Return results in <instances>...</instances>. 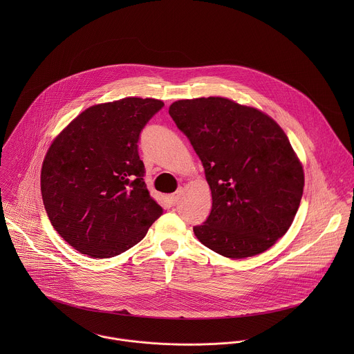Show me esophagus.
<instances>
[{
    "instance_id": "esophagus-1",
    "label": "esophagus",
    "mask_w": 354,
    "mask_h": 354,
    "mask_svg": "<svg viewBox=\"0 0 354 354\" xmlns=\"http://www.w3.org/2000/svg\"><path fill=\"white\" fill-rule=\"evenodd\" d=\"M180 198H181V191H177V192H174L171 196H170V203L173 204V205H176L178 201H180Z\"/></svg>"
}]
</instances>
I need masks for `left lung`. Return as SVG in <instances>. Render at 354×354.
<instances>
[{"label":"left lung","instance_id":"left-lung-1","mask_svg":"<svg viewBox=\"0 0 354 354\" xmlns=\"http://www.w3.org/2000/svg\"><path fill=\"white\" fill-rule=\"evenodd\" d=\"M202 160L212 208L194 227L214 252L244 259L267 251L290 227L304 189L301 162L263 111L221 97L169 107Z\"/></svg>","mask_w":354,"mask_h":354}]
</instances>
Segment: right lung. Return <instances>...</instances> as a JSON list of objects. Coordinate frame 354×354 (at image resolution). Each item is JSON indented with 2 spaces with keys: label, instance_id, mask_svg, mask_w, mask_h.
<instances>
[{
  "label": "right lung",
  "instance_id": "1",
  "mask_svg": "<svg viewBox=\"0 0 354 354\" xmlns=\"http://www.w3.org/2000/svg\"><path fill=\"white\" fill-rule=\"evenodd\" d=\"M162 107L152 98L95 104L51 143L41 171L44 205L76 251L95 259L125 252L162 215L138 151L143 128Z\"/></svg>",
  "mask_w": 354,
  "mask_h": 354
}]
</instances>
